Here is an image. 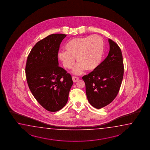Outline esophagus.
Listing matches in <instances>:
<instances>
[{
  "label": "esophagus",
  "mask_w": 150,
  "mask_h": 150,
  "mask_svg": "<svg viewBox=\"0 0 150 150\" xmlns=\"http://www.w3.org/2000/svg\"><path fill=\"white\" fill-rule=\"evenodd\" d=\"M79 78L78 77H77V76H74L72 77V80H73V81H74V83H76V82L78 80H79Z\"/></svg>",
  "instance_id": "esophagus-1"
}]
</instances>
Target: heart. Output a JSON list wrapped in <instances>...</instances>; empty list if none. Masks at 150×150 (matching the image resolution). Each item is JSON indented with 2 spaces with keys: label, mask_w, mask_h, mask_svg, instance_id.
I'll return each mask as SVG.
<instances>
[{
  "label": "heart",
  "mask_w": 150,
  "mask_h": 150,
  "mask_svg": "<svg viewBox=\"0 0 150 150\" xmlns=\"http://www.w3.org/2000/svg\"><path fill=\"white\" fill-rule=\"evenodd\" d=\"M66 51H60L58 58L64 67L71 69L76 62L79 64L74 69V73L79 74L85 69L95 70L99 67L104 51V43L99 36L74 38L65 45Z\"/></svg>",
  "instance_id": "obj_1"
}]
</instances>
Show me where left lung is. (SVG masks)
I'll use <instances>...</instances> for the list:
<instances>
[{
    "label": "left lung",
    "mask_w": 150,
    "mask_h": 150,
    "mask_svg": "<svg viewBox=\"0 0 150 150\" xmlns=\"http://www.w3.org/2000/svg\"><path fill=\"white\" fill-rule=\"evenodd\" d=\"M108 41L110 50L107 57L96 69L82 78L88 102L97 109L105 107L115 99L124 74L121 50L110 38Z\"/></svg>",
    "instance_id": "left-lung-1"
}]
</instances>
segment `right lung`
Here are the masks:
<instances>
[{
	"instance_id": "right-lung-1",
	"label": "right lung",
	"mask_w": 150,
	"mask_h": 150,
	"mask_svg": "<svg viewBox=\"0 0 150 150\" xmlns=\"http://www.w3.org/2000/svg\"><path fill=\"white\" fill-rule=\"evenodd\" d=\"M66 36L53 34L38 42L26 62L29 88L40 105L49 112H57L64 107L74 83L70 74L58 66L59 47Z\"/></svg>"
}]
</instances>
